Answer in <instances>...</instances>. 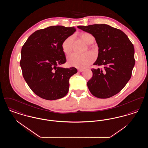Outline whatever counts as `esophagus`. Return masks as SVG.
Wrapping results in <instances>:
<instances>
[{
    "label": "esophagus",
    "mask_w": 148,
    "mask_h": 148,
    "mask_svg": "<svg viewBox=\"0 0 148 148\" xmlns=\"http://www.w3.org/2000/svg\"><path fill=\"white\" fill-rule=\"evenodd\" d=\"M78 71L79 72H82V71H84V69H78Z\"/></svg>",
    "instance_id": "1"
}]
</instances>
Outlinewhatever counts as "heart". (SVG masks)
Returning <instances> with one entry per match:
<instances>
[{
	"label": "heart",
	"mask_w": 148,
	"mask_h": 148,
	"mask_svg": "<svg viewBox=\"0 0 148 148\" xmlns=\"http://www.w3.org/2000/svg\"><path fill=\"white\" fill-rule=\"evenodd\" d=\"M81 37L88 44H92L94 40V36L88 33H83L81 35ZM73 41L74 36L71 35L66 38L62 42V49L65 54H69L72 50ZM94 59L95 56L90 52H88L84 54L72 53L68 56L67 58L68 63L71 66L82 69L86 68L94 61Z\"/></svg>",
	"instance_id": "heart-1"
}]
</instances>
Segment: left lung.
Masks as SVG:
<instances>
[{
  "label": "left lung",
  "instance_id": "8db88e82",
  "mask_svg": "<svg viewBox=\"0 0 148 148\" xmlns=\"http://www.w3.org/2000/svg\"><path fill=\"white\" fill-rule=\"evenodd\" d=\"M91 34L99 48L94 65L104 66L92 69V77L87 83L89 91L98 98H110L120 92L132 77L135 65L134 48L127 35L106 24L77 26Z\"/></svg>",
  "mask_w": 148,
  "mask_h": 148
}]
</instances>
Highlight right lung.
Instances as JSON below:
<instances>
[{
	"label": "right lung",
	"instance_id": "right-lung-1",
	"mask_svg": "<svg viewBox=\"0 0 148 148\" xmlns=\"http://www.w3.org/2000/svg\"><path fill=\"white\" fill-rule=\"evenodd\" d=\"M75 31L74 27L51 26L36 30L23 45L20 62L23 76L39 97L53 100L67 94L69 80L77 69L58 65L66 62L62 42Z\"/></svg>",
	"mask_w": 148,
	"mask_h": 148
}]
</instances>
